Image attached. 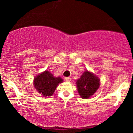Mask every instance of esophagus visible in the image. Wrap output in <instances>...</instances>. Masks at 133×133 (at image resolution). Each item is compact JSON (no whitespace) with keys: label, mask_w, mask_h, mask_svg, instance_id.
Wrapping results in <instances>:
<instances>
[{"label":"esophagus","mask_w":133,"mask_h":133,"mask_svg":"<svg viewBox=\"0 0 133 133\" xmlns=\"http://www.w3.org/2000/svg\"><path fill=\"white\" fill-rule=\"evenodd\" d=\"M65 80L66 82H70L71 81V77H66L65 78Z\"/></svg>","instance_id":"esophagus-1"}]
</instances>
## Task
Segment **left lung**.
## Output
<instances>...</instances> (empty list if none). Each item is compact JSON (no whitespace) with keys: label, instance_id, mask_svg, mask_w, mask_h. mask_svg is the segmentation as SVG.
Returning a JSON list of instances; mask_svg holds the SVG:
<instances>
[{"label":"left lung","instance_id":"1","mask_svg":"<svg viewBox=\"0 0 133 133\" xmlns=\"http://www.w3.org/2000/svg\"><path fill=\"white\" fill-rule=\"evenodd\" d=\"M77 91L83 99H88L95 93L100 86V79L91 72L85 71L76 82Z\"/></svg>","mask_w":133,"mask_h":133}]
</instances>
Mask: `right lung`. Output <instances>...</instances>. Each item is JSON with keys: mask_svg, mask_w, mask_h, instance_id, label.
<instances>
[{"mask_svg": "<svg viewBox=\"0 0 133 133\" xmlns=\"http://www.w3.org/2000/svg\"><path fill=\"white\" fill-rule=\"evenodd\" d=\"M63 82L61 77H54L50 71H45L37 75L34 79V86L43 96H52L57 85Z\"/></svg>", "mask_w": 133, "mask_h": 133, "instance_id": "1", "label": "right lung"}]
</instances>
